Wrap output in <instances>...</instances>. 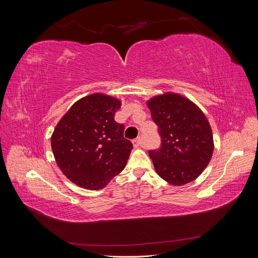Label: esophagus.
Instances as JSON below:
<instances>
[{
    "mask_svg": "<svg viewBox=\"0 0 258 258\" xmlns=\"http://www.w3.org/2000/svg\"><path fill=\"white\" fill-rule=\"evenodd\" d=\"M132 143H134V146L135 147H139L140 145H141V138H137L135 140H132Z\"/></svg>",
    "mask_w": 258,
    "mask_h": 258,
    "instance_id": "esophagus-1",
    "label": "esophagus"
}]
</instances>
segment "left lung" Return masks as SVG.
I'll return each mask as SVG.
<instances>
[{"label": "left lung", "mask_w": 258, "mask_h": 258, "mask_svg": "<svg viewBox=\"0 0 258 258\" xmlns=\"http://www.w3.org/2000/svg\"><path fill=\"white\" fill-rule=\"evenodd\" d=\"M147 105L161 142L157 150L148 151L157 173L177 186L194 181L213 153L212 130L205 114L174 93L155 97Z\"/></svg>", "instance_id": "8db88e82"}]
</instances>
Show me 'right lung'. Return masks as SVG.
<instances>
[{
    "mask_svg": "<svg viewBox=\"0 0 258 258\" xmlns=\"http://www.w3.org/2000/svg\"><path fill=\"white\" fill-rule=\"evenodd\" d=\"M120 102L95 93L77 101L62 117L51 148L62 172L76 185L100 189L126 167L132 143L114 116Z\"/></svg>",
    "mask_w": 258,
    "mask_h": 258,
    "instance_id": "add662e5",
    "label": "right lung"
}]
</instances>
